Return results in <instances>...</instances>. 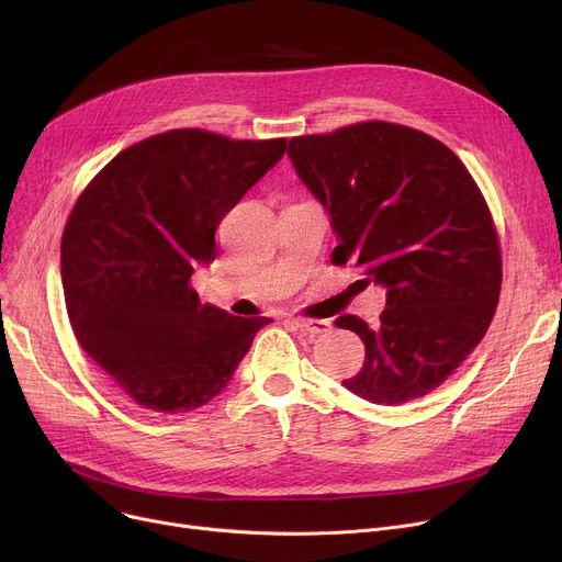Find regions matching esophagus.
I'll return each mask as SVG.
<instances>
[{"mask_svg": "<svg viewBox=\"0 0 562 562\" xmlns=\"http://www.w3.org/2000/svg\"><path fill=\"white\" fill-rule=\"evenodd\" d=\"M291 323L307 335H321V333H328L330 328V323L323 318H291Z\"/></svg>", "mask_w": 562, "mask_h": 562, "instance_id": "obj_1", "label": "esophagus"}]
</instances>
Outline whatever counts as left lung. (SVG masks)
<instances>
[{
  "mask_svg": "<svg viewBox=\"0 0 562 562\" xmlns=\"http://www.w3.org/2000/svg\"><path fill=\"white\" fill-rule=\"evenodd\" d=\"M289 157L330 214L333 263L356 261L387 286L375 328L335 321L367 350L344 385L378 405L426 396L485 337L501 293L498 234L474 177L441 140L382 121L293 136Z\"/></svg>",
  "mask_w": 562,
  "mask_h": 562,
  "instance_id": "8db88e82",
  "label": "left lung"
}]
</instances>
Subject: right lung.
<instances>
[{
    "label": "right lung",
    "instance_id": "right-lung-1",
    "mask_svg": "<svg viewBox=\"0 0 562 562\" xmlns=\"http://www.w3.org/2000/svg\"><path fill=\"white\" fill-rule=\"evenodd\" d=\"M284 150L286 138L170 130L115 155L77 198L61 239L68 316L86 356L136 405L180 415L210 403L271 323L202 305L191 276Z\"/></svg>",
    "mask_w": 562,
    "mask_h": 562
}]
</instances>
